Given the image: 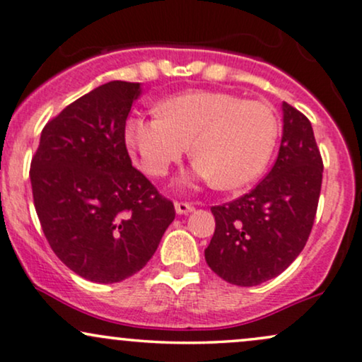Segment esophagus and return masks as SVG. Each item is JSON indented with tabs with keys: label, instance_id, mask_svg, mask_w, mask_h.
<instances>
[{
	"label": "esophagus",
	"instance_id": "34e87169",
	"mask_svg": "<svg viewBox=\"0 0 362 362\" xmlns=\"http://www.w3.org/2000/svg\"><path fill=\"white\" fill-rule=\"evenodd\" d=\"M176 213L177 215H188V213H191L194 209V206L191 203H186V202H176Z\"/></svg>",
	"mask_w": 362,
	"mask_h": 362
}]
</instances>
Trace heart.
Wrapping results in <instances>:
<instances>
[{
	"label": "heart",
	"mask_w": 362,
	"mask_h": 362,
	"mask_svg": "<svg viewBox=\"0 0 362 362\" xmlns=\"http://www.w3.org/2000/svg\"><path fill=\"white\" fill-rule=\"evenodd\" d=\"M279 137L269 105L228 92L194 90L160 104V114L134 115L126 142L151 176H166L182 156L196 158L193 176L235 189L265 169Z\"/></svg>",
	"instance_id": "obj_1"
}]
</instances>
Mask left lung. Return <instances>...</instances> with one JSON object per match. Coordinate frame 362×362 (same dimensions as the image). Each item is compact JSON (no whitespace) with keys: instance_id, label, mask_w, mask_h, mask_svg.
<instances>
[{"instance_id":"left-lung-1","label":"left lung","mask_w":362,"mask_h":362,"mask_svg":"<svg viewBox=\"0 0 362 362\" xmlns=\"http://www.w3.org/2000/svg\"><path fill=\"white\" fill-rule=\"evenodd\" d=\"M279 158L250 193L213 206L208 267L228 284L253 287L280 275L305 247L317 213L322 158L310 120L287 102Z\"/></svg>"}]
</instances>
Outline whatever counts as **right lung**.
Returning <instances> with one entry per match:
<instances>
[{
  "mask_svg": "<svg viewBox=\"0 0 362 362\" xmlns=\"http://www.w3.org/2000/svg\"><path fill=\"white\" fill-rule=\"evenodd\" d=\"M141 83L93 88L43 127L30 166L33 203L55 255L75 274L114 284L137 274L176 211L132 166L126 120Z\"/></svg>",
  "mask_w": 362,
  "mask_h": 362,
  "instance_id": "1",
  "label": "right lung"
}]
</instances>
